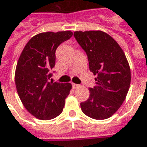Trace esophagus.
<instances>
[{
	"instance_id": "34e87169",
	"label": "esophagus",
	"mask_w": 147,
	"mask_h": 147,
	"mask_svg": "<svg viewBox=\"0 0 147 147\" xmlns=\"http://www.w3.org/2000/svg\"><path fill=\"white\" fill-rule=\"evenodd\" d=\"M72 86H73V88H74V89H77V88H78V87L80 86L79 85L75 84V83H73V84H72Z\"/></svg>"
}]
</instances>
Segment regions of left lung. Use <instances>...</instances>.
<instances>
[{"label":"left lung","mask_w":147,"mask_h":147,"mask_svg":"<svg viewBox=\"0 0 147 147\" xmlns=\"http://www.w3.org/2000/svg\"><path fill=\"white\" fill-rule=\"evenodd\" d=\"M74 37L85 51L90 71L96 76V86L90 88L88 99L81 109L94 120L111 117L121 108L129 89L130 67L121 46L102 30L75 31Z\"/></svg>","instance_id":"1"}]
</instances>
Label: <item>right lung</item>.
Masks as SVG:
<instances>
[{
    "mask_svg": "<svg viewBox=\"0 0 147 147\" xmlns=\"http://www.w3.org/2000/svg\"><path fill=\"white\" fill-rule=\"evenodd\" d=\"M72 35L70 30L35 34L18 58L14 76L17 92L26 109L39 120L58 117L72 89L70 83L49 82L56 62V50Z\"/></svg>",
    "mask_w": 147,
    "mask_h": 147,
    "instance_id": "1",
    "label": "right lung"
}]
</instances>
